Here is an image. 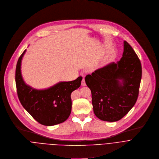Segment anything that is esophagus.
<instances>
[{
    "mask_svg": "<svg viewBox=\"0 0 159 159\" xmlns=\"http://www.w3.org/2000/svg\"><path fill=\"white\" fill-rule=\"evenodd\" d=\"M86 84V83H85V80H84V79L83 78V80H82V81H81V86H85Z\"/></svg>",
    "mask_w": 159,
    "mask_h": 159,
    "instance_id": "obj_1",
    "label": "esophagus"
}]
</instances>
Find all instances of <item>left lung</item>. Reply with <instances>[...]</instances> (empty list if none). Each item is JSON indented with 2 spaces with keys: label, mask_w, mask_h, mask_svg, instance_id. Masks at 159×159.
Instances as JSON below:
<instances>
[{
  "label": "left lung",
  "mask_w": 159,
  "mask_h": 159,
  "mask_svg": "<svg viewBox=\"0 0 159 159\" xmlns=\"http://www.w3.org/2000/svg\"><path fill=\"white\" fill-rule=\"evenodd\" d=\"M122 57L85 77L91 89L93 111L99 119L116 121L135 105L142 79V65L135 51L124 41Z\"/></svg>",
  "instance_id": "obj_1"
}]
</instances>
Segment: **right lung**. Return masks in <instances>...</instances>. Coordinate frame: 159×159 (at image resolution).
Returning a JSON list of instances; mask_svg holds the SVG:
<instances>
[{"mask_svg": "<svg viewBox=\"0 0 159 159\" xmlns=\"http://www.w3.org/2000/svg\"><path fill=\"white\" fill-rule=\"evenodd\" d=\"M25 50L19 57L16 69L18 98L25 110L39 123L52 126L66 121L71 111V93L78 89L82 77L71 81L59 82L45 89H36L23 80L20 66Z\"/></svg>", "mask_w": 159, "mask_h": 159, "instance_id": "add662e5", "label": "right lung"}]
</instances>
